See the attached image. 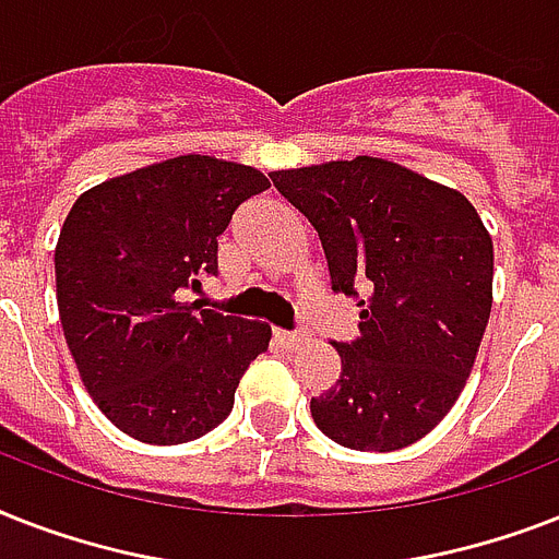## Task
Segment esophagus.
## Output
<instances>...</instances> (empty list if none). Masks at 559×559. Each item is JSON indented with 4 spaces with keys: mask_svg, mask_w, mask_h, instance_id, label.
Here are the masks:
<instances>
[{
    "mask_svg": "<svg viewBox=\"0 0 559 559\" xmlns=\"http://www.w3.org/2000/svg\"><path fill=\"white\" fill-rule=\"evenodd\" d=\"M275 342H278L281 348L296 350L298 345H305V342H307V333H301V331H275Z\"/></svg>",
    "mask_w": 559,
    "mask_h": 559,
    "instance_id": "1",
    "label": "esophagus"
}]
</instances>
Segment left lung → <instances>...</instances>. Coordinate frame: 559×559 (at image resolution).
I'll list each match as a JSON object with an SVG mask.
<instances>
[{
    "label": "left lung",
    "mask_w": 559,
    "mask_h": 559,
    "mask_svg": "<svg viewBox=\"0 0 559 559\" xmlns=\"http://www.w3.org/2000/svg\"><path fill=\"white\" fill-rule=\"evenodd\" d=\"M270 179L316 228L333 293L359 307L357 340L333 342L340 380L310 400L316 426L362 452L420 441L459 400L490 319L481 217L464 193L373 156Z\"/></svg>",
    "instance_id": "obj_1"
}]
</instances>
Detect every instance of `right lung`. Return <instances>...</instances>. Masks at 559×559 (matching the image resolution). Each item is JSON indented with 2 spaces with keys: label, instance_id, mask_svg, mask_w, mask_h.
<instances>
[{
  "label": "right lung",
  "instance_id": "obj_1",
  "mask_svg": "<svg viewBox=\"0 0 559 559\" xmlns=\"http://www.w3.org/2000/svg\"><path fill=\"white\" fill-rule=\"evenodd\" d=\"M261 170L177 156L78 197L55 249L57 310L74 366L98 408L135 441L186 443L235 406L272 331L186 305L217 275V237Z\"/></svg>",
  "mask_w": 559,
  "mask_h": 559
}]
</instances>
